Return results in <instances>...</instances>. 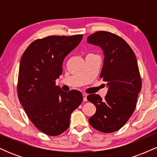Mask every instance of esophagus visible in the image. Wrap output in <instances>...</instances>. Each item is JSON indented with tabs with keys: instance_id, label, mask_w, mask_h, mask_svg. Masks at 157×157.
Wrapping results in <instances>:
<instances>
[{
	"instance_id": "esophagus-1",
	"label": "esophagus",
	"mask_w": 157,
	"mask_h": 157,
	"mask_svg": "<svg viewBox=\"0 0 157 157\" xmlns=\"http://www.w3.org/2000/svg\"><path fill=\"white\" fill-rule=\"evenodd\" d=\"M82 97H83V100L84 101H87V94L86 93L82 94Z\"/></svg>"
}]
</instances>
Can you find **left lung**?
<instances>
[{
  "label": "left lung",
  "mask_w": 157,
  "mask_h": 157,
  "mask_svg": "<svg viewBox=\"0 0 157 157\" xmlns=\"http://www.w3.org/2000/svg\"><path fill=\"white\" fill-rule=\"evenodd\" d=\"M89 44L100 46L104 56L100 78L107 82V94H89V101L96 112L89 121L94 128L103 133L118 131L127 122L136 109L142 81L132 48L120 36L99 31L89 35Z\"/></svg>",
  "instance_id": "left-lung-1"
}]
</instances>
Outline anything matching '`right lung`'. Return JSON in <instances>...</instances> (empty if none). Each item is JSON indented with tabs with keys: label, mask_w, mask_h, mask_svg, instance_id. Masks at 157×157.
I'll list each match as a JSON object with an SVG mask.
<instances>
[{
	"label": "right lung",
	"mask_w": 157,
	"mask_h": 157,
	"mask_svg": "<svg viewBox=\"0 0 157 157\" xmlns=\"http://www.w3.org/2000/svg\"><path fill=\"white\" fill-rule=\"evenodd\" d=\"M82 39V35L37 39L21 57L17 80L20 102L35 127L48 136L67 130L71 113L82 102L80 91L65 92L55 86L65 57Z\"/></svg>",
	"instance_id": "right-lung-1"
}]
</instances>
